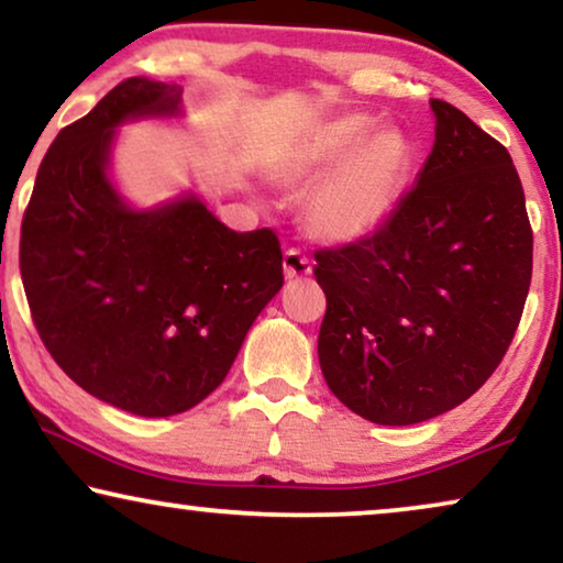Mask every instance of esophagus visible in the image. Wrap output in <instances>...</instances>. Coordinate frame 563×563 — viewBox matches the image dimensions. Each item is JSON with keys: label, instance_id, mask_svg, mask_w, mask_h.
<instances>
[{"label": "esophagus", "instance_id": "obj_1", "mask_svg": "<svg viewBox=\"0 0 563 563\" xmlns=\"http://www.w3.org/2000/svg\"><path fill=\"white\" fill-rule=\"evenodd\" d=\"M282 266H284V276H287V279H305V276L312 274L310 258H307L305 253H299L297 249H289L287 253H284Z\"/></svg>", "mask_w": 563, "mask_h": 563}]
</instances>
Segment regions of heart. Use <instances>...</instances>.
<instances>
[{
	"instance_id": "1",
	"label": "heart",
	"mask_w": 563,
	"mask_h": 563,
	"mask_svg": "<svg viewBox=\"0 0 563 563\" xmlns=\"http://www.w3.org/2000/svg\"><path fill=\"white\" fill-rule=\"evenodd\" d=\"M415 145L366 112L322 120L276 168V181L305 197V225L325 245L364 243L387 228L402 205Z\"/></svg>"
}]
</instances>
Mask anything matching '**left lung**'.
I'll return each mask as SVG.
<instances>
[{
  "instance_id": "left-lung-1",
  "label": "left lung",
  "mask_w": 563,
  "mask_h": 563,
  "mask_svg": "<svg viewBox=\"0 0 563 563\" xmlns=\"http://www.w3.org/2000/svg\"><path fill=\"white\" fill-rule=\"evenodd\" d=\"M430 110L433 151L387 228L314 253L322 376L376 426H415L472 397L518 330L533 272L510 153L453 104Z\"/></svg>"
}]
</instances>
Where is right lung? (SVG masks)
<instances>
[{"label": "right lung", "instance_id": "right-lung-1", "mask_svg": "<svg viewBox=\"0 0 563 563\" xmlns=\"http://www.w3.org/2000/svg\"><path fill=\"white\" fill-rule=\"evenodd\" d=\"M181 91L133 76L60 130L20 235L45 349L91 397L141 418L187 412L218 389L284 284L268 228L235 233L191 189L135 207L112 179L120 128L181 120Z\"/></svg>", "mask_w": 563, "mask_h": 563}]
</instances>
